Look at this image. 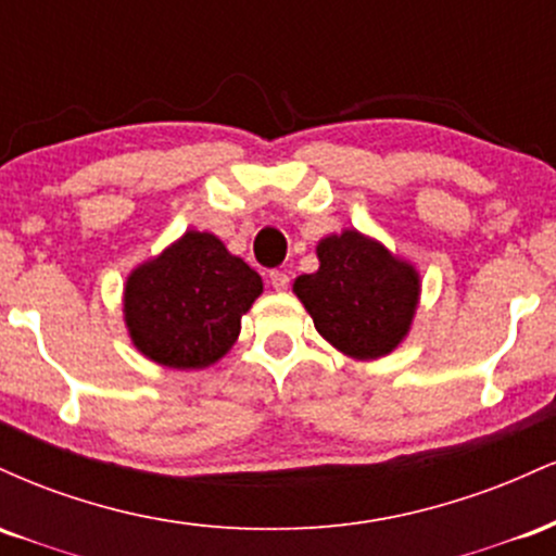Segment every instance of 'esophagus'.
I'll use <instances>...</instances> for the list:
<instances>
[{"label":"esophagus","instance_id":"34e87169","mask_svg":"<svg viewBox=\"0 0 556 556\" xmlns=\"http://www.w3.org/2000/svg\"><path fill=\"white\" fill-rule=\"evenodd\" d=\"M269 282L274 290H287L290 287V274L287 271H269Z\"/></svg>","mask_w":556,"mask_h":556}]
</instances>
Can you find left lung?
I'll return each mask as SVG.
<instances>
[{
	"instance_id": "obj_1",
	"label": "left lung",
	"mask_w": 556,
	"mask_h": 556,
	"mask_svg": "<svg viewBox=\"0 0 556 556\" xmlns=\"http://www.w3.org/2000/svg\"><path fill=\"white\" fill-rule=\"evenodd\" d=\"M316 253L318 271L298 277L292 290L318 334L350 358L371 361L392 353L416 314L418 271L355 229L324 238Z\"/></svg>"
}]
</instances>
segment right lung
I'll use <instances>...</instances> for the list:
<instances>
[{
  "mask_svg": "<svg viewBox=\"0 0 556 556\" xmlns=\"http://www.w3.org/2000/svg\"><path fill=\"white\" fill-rule=\"evenodd\" d=\"M264 282L212 232H185L127 277L132 344L167 368H206L232 348Z\"/></svg>",
  "mask_w": 556,
  "mask_h": 556,
  "instance_id": "obj_1",
  "label": "right lung"
}]
</instances>
